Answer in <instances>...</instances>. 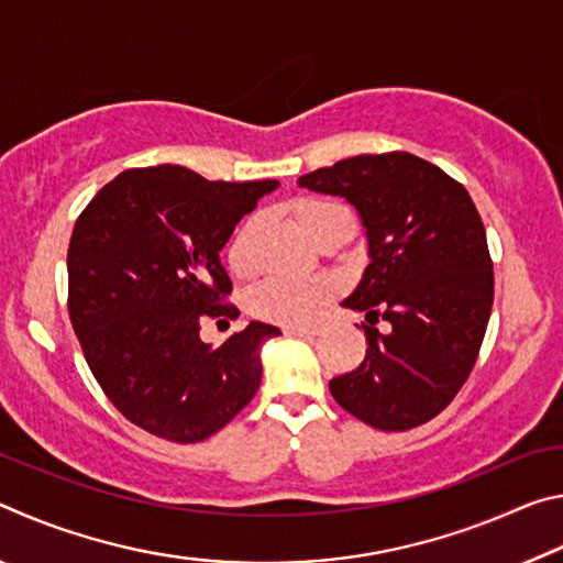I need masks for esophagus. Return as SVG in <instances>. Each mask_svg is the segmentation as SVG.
Masks as SVG:
<instances>
[{"mask_svg":"<svg viewBox=\"0 0 563 563\" xmlns=\"http://www.w3.org/2000/svg\"><path fill=\"white\" fill-rule=\"evenodd\" d=\"M283 332H285V335L312 338V335H318V328H312V325H285V328H283Z\"/></svg>","mask_w":563,"mask_h":563,"instance_id":"obj_1","label":"esophagus"}]
</instances>
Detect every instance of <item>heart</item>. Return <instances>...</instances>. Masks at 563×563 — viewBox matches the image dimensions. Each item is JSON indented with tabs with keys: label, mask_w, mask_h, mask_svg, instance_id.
<instances>
[{
	"label": "heart",
	"mask_w": 563,
	"mask_h": 563,
	"mask_svg": "<svg viewBox=\"0 0 563 563\" xmlns=\"http://www.w3.org/2000/svg\"><path fill=\"white\" fill-rule=\"evenodd\" d=\"M295 218L302 225L312 241L332 225L342 221L352 223L350 211L342 203L332 201V198H300L295 203ZM228 265L238 275H245L251 271V258H247V231L243 228L241 233L228 245ZM332 283L322 275H275L263 285L255 288L251 295V310L255 318L280 322V325H305L318 316L322 305L330 300Z\"/></svg>",
	"instance_id": "b5f03b06"
}]
</instances>
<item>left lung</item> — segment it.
<instances>
[{"mask_svg":"<svg viewBox=\"0 0 563 563\" xmlns=\"http://www.w3.org/2000/svg\"><path fill=\"white\" fill-rule=\"evenodd\" d=\"M342 196L367 228L369 265L342 302L367 312L365 360L330 379L335 402L385 432L430 422L470 377L494 302L482 216L466 188L430 161L389 151L298 178ZM385 319L388 330H376Z\"/></svg>","mask_w":563,"mask_h":563,"instance_id":"obj_1","label":"left lung"}]
</instances>
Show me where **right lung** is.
I'll return each instance as SVG.
<instances>
[{
    "mask_svg": "<svg viewBox=\"0 0 563 563\" xmlns=\"http://www.w3.org/2000/svg\"><path fill=\"white\" fill-rule=\"evenodd\" d=\"M278 180H208L184 166L129 168L76 218L66 271L69 318L91 375L141 430L203 442L261 387V345L278 328L251 322L223 345L201 340L233 320L218 253Z\"/></svg>",
    "mask_w": 563,
    "mask_h": 563,
    "instance_id": "add662e5",
    "label": "right lung"
}]
</instances>
